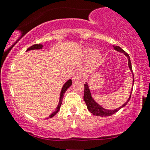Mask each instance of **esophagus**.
<instances>
[{"instance_id":"esophagus-1","label":"esophagus","mask_w":150,"mask_h":150,"mask_svg":"<svg viewBox=\"0 0 150 150\" xmlns=\"http://www.w3.org/2000/svg\"><path fill=\"white\" fill-rule=\"evenodd\" d=\"M82 78V75L80 73H75V75L72 76V80L75 82V81H78V80H79L80 79Z\"/></svg>"}]
</instances>
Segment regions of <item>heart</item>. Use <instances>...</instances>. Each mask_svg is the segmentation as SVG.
<instances>
[{"instance_id": "obj_1", "label": "heart", "mask_w": 150, "mask_h": 150, "mask_svg": "<svg viewBox=\"0 0 150 150\" xmlns=\"http://www.w3.org/2000/svg\"><path fill=\"white\" fill-rule=\"evenodd\" d=\"M84 55L85 57H91L90 60L93 64H96L98 63L99 60L100 58V54L98 52H94L93 50H92L90 48H88L86 50H84Z\"/></svg>"}]
</instances>
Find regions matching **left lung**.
Listing matches in <instances>:
<instances>
[{"instance_id":"left-lung-1","label":"left lung","mask_w":150,"mask_h":150,"mask_svg":"<svg viewBox=\"0 0 150 150\" xmlns=\"http://www.w3.org/2000/svg\"><path fill=\"white\" fill-rule=\"evenodd\" d=\"M114 49L117 51L121 52V53H124V54L125 55L128 59V67L130 68L131 71L132 72V63H131V60L130 57H129V55H128L125 51H124L121 47H114ZM133 85H134V75H133ZM84 101L86 102V104L87 106V108L89 110V112H91L92 114H93V115H96V116H101V117H106V116H110L112 114H115L117 111H118L119 110L122 108L123 107H125L128 102L130 100L131 98V95H132V93L130 94V96H129V98H128V101L123 104L121 107H118L117 109L115 110H107L104 109V108H103L102 107H100V105L98 103H96V101L93 100V99L92 98L91 96V93H90V91H89V86H88V85L85 84L84 85Z\"/></svg>"}]
</instances>
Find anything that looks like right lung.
I'll return each instance as SVG.
<instances>
[{"instance_id":"right-lung-1","label":"right lung","mask_w":150,"mask_h":150,"mask_svg":"<svg viewBox=\"0 0 150 150\" xmlns=\"http://www.w3.org/2000/svg\"><path fill=\"white\" fill-rule=\"evenodd\" d=\"M42 47H43V45H41V44H34V45H33L32 47L28 48L26 51H28V50H40V49H42ZM71 84H72V82H71V80L69 79L68 82H66L65 84L63 86V88H62V89H61V95H60V101H59L58 105H57V107L56 110H55V111L53 112V113L50 115V117H49L50 118L53 117H54V115H55V114L59 111V110H60V108H61V103H62V100H63L64 94V93L66 92V90H67V89H68L71 86Z\"/></svg>"}]
</instances>
